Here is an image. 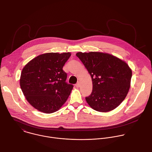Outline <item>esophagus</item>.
<instances>
[{
    "label": "esophagus",
    "mask_w": 152,
    "mask_h": 152,
    "mask_svg": "<svg viewBox=\"0 0 152 152\" xmlns=\"http://www.w3.org/2000/svg\"><path fill=\"white\" fill-rule=\"evenodd\" d=\"M76 88H79V87H80V83H79V82H78V83H77L76 84Z\"/></svg>",
    "instance_id": "obj_1"
}]
</instances>
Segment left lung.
Masks as SVG:
<instances>
[{
	"label": "left lung",
	"instance_id": "obj_1",
	"mask_svg": "<svg viewBox=\"0 0 152 152\" xmlns=\"http://www.w3.org/2000/svg\"><path fill=\"white\" fill-rule=\"evenodd\" d=\"M76 55L92 78V92L86 98L88 105L102 113L115 109L124 100L130 88L132 70L128 64L106 53L79 52Z\"/></svg>",
	"mask_w": 152,
	"mask_h": 152
}]
</instances>
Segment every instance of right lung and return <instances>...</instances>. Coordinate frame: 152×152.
Masks as SVG:
<instances>
[{
  "mask_svg": "<svg viewBox=\"0 0 152 152\" xmlns=\"http://www.w3.org/2000/svg\"><path fill=\"white\" fill-rule=\"evenodd\" d=\"M71 56L69 52L42 54L22 69L20 86L27 101L40 112L57 111L66 102L73 86L66 82L63 67Z\"/></svg>",
  "mask_w": 152,
  "mask_h": 152,
  "instance_id": "add662e5",
  "label": "right lung"
}]
</instances>
